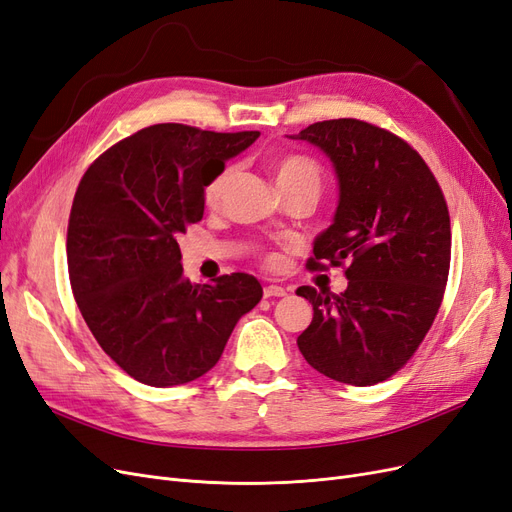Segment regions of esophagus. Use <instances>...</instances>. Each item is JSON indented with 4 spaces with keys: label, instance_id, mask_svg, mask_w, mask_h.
<instances>
[{
    "label": "esophagus",
    "instance_id": "1",
    "mask_svg": "<svg viewBox=\"0 0 512 512\" xmlns=\"http://www.w3.org/2000/svg\"><path fill=\"white\" fill-rule=\"evenodd\" d=\"M288 292H286V288H281V286H267L264 288V298H273V296H286Z\"/></svg>",
    "mask_w": 512,
    "mask_h": 512
}]
</instances>
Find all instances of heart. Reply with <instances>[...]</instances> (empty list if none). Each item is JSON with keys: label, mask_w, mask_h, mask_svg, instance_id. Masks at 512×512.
<instances>
[{"label": "heart", "mask_w": 512, "mask_h": 512, "mask_svg": "<svg viewBox=\"0 0 512 512\" xmlns=\"http://www.w3.org/2000/svg\"><path fill=\"white\" fill-rule=\"evenodd\" d=\"M231 167H224L214 180H211L205 188V201L207 205H216L222 197V192L231 180ZM273 175H275V184H292V182H313L320 186V167H317L311 158L307 156H284L273 165Z\"/></svg>", "instance_id": "obj_1"}]
</instances>
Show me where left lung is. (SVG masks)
Listing matches in <instances>:
<instances>
[{
    "label": "left lung",
    "instance_id": "1",
    "mask_svg": "<svg viewBox=\"0 0 512 512\" xmlns=\"http://www.w3.org/2000/svg\"><path fill=\"white\" fill-rule=\"evenodd\" d=\"M288 137L320 148L339 186L309 269L347 262L345 292L296 290L313 305L298 349L334 381L375 385L407 364L443 301L451 260L445 197L424 158L368 122L324 120Z\"/></svg>",
    "mask_w": 512,
    "mask_h": 512
}]
</instances>
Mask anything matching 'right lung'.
<instances>
[{
	"mask_svg": "<svg viewBox=\"0 0 512 512\" xmlns=\"http://www.w3.org/2000/svg\"><path fill=\"white\" fill-rule=\"evenodd\" d=\"M258 135L163 122L103 152L80 180L67 228L69 281L93 337L133 379L152 387L199 379L262 298L248 273L190 284L178 245L203 218L205 186Z\"/></svg>",
	"mask_w": 512,
	"mask_h": 512,
	"instance_id": "obj_1",
	"label": "right lung"
}]
</instances>
